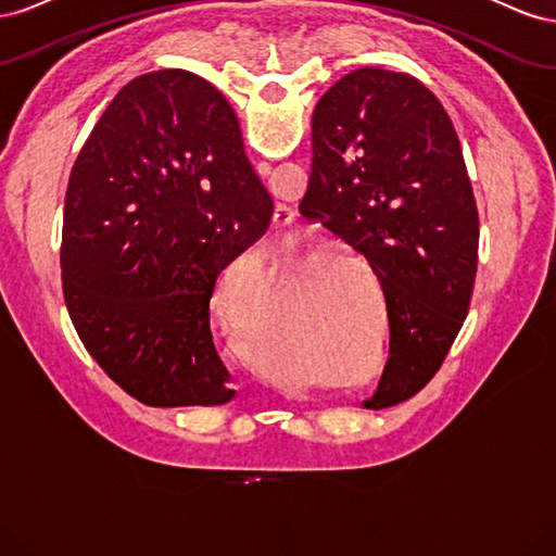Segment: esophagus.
<instances>
[{
  "mask_svg": "<svg viewBox=\"0 0 556 556\" xmlns=\"http://www.w3.org/2000/svg\"><path fill=\"white\" fill-rule=\"evenodd\" d=\"M260 169V174L262 176H268L271 174V164H260L257 166ZM292 220H294V211L292 208H288L285 204H276V208H274V215H271V227H276V229H282V227H288V225H292Z\"/></svg>",
  "mask_w": 556,
  "mask_h": 556,
  "instance_id": "esophagus-1",
  "label": "esophagus"
}]
</instances>
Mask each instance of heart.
Wrapping results in <instances>:
<instances>
[{
  "label": "heart",
  "mask_w": 556,
  "mask_h": 556,
  "mask_svg": "<svg viewBox=\"0 0 556 556\" xmlns=\"http://www.w3.org/2000/svg\"><path fill=\"white\" fill-rule=\"evenodd\" d=\"M255 270L256 274L252 275L251 271ZM252 280H262V276L257 274V268H252L250 264H245L243 260L239 262H231L223 276L217 278V285L215 290L211 294V315H213V323L220 327L223 331L231 333V336H239V339H245L248 336V327L243 319L239 317L237 308H233V301H231V294L233 290H237V285H248ZM265 364L262 365L261 362ZM255 362L264 368H268V371H276V368L280 364H276L274 359H262V355H255Z\"/></svg>",
  "instance_id": "obj_1"
}]
</instances>
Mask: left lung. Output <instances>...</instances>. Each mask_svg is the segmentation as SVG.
Listing matches in <instances>:
<instances>
[{"mask_svg": "<svg viewBox=\"0 0 556 556\" xmlns=\"http://www.w3.org/2000/svg\"><path fill=\"white\" fill-rule=\"evenodd\" d=\"M299 213L371 266L390 359L366 408L396 406L439 371L468 315L480 220L447 111L417 78L343 76L313 111V172Z\"/></svg>", "mask_w": 556, "mask_h": 556, "instance_id": "left-lung-1", "label": "left lung"}]
</instances>
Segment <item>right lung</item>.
Masks as SVG:
<instances>
[{"label":"right lung","instance_id":"add662e5","mask_svg":"<svg viewBox=\"0 0 556 556\" xmlns=\"http://www.w3.org/2000/svg\"><path fill=\"white\" fill-rule=\"evenodd\" d=\"M271 213L211 83L164 70L113 97L66 185L60 266L78 339L131 399L178 408L233 396L208 301Z\"/></svg>","mask_w":556,"mask_h":556}]
</instances>
